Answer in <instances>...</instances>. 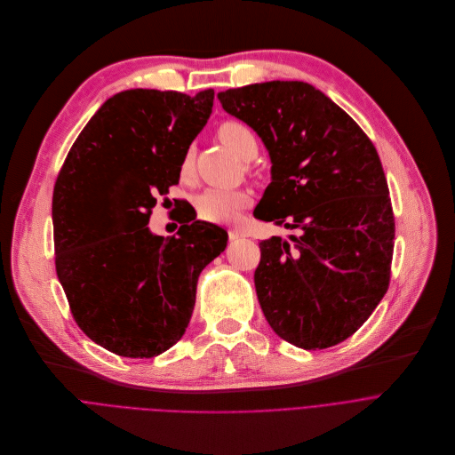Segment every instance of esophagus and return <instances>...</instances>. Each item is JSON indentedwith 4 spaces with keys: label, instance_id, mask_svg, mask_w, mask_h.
Listing matches in <instances>:
<instances>
[{
    "label": "esophagus",
    "instance_id": "1",
    "mask_svg": "<svg viewBox=\"0 0 455 455\" xmlns=\"http://www.w3.org/2000/svg\"><path fill=\"white\" fill-rule=\"evenodd\" d=\"M228 235H229V240H238V238H243V236H245V233H243L242 229H236V228H235V229H229Z\"/></svg>",
    "mask_w": 455,
    "mask_h": 455
}]
</instances>
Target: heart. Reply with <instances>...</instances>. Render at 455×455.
<instances>
[{"instance_id": "obj_1", "label": "heart", "mask_w": 455, "mask_h": 455, "mask_svg": "<svg viewBox=\"0 0 455 455\" xmlns=\"http://www.w3.org/2000/svg\"><path fill=\"white\" fill-rule=\"evenodd\" d=\"M219 138L242 159H251L258 152V141L252 131L236 120H226L219 125ZM196 150L188 148L180 161V175L190 177L194 172ZM251 196L243 190L208 188L197 197V213L208 222H231L247 208Z\"/></svg>"}]
</instances>
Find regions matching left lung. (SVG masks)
<instances>
[{"label":"left lung","instance_id":"8db88e82","mask_svg":"<svg viewBox=\"0 0 455 455\" xmlns=\"http://www.w3.org/2000/svg\"><path fill=\"white\" fill-rule=\"evenodd\" d=\"M219 100L256 131L272 161L254 217L299 229L259 242L254 287L265 319L303 349L346 340L391 282L395 215L373 141L307 82L251 84Z\"/></svg>","mask_w":455,"mask_h":455}]
</instances>
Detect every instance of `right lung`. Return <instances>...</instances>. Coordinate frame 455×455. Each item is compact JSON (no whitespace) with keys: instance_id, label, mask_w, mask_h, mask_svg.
Masks as SVG:
<instances>
[{"instance_id":"add662e5","label":"right lung","mask_w":455,"mask_h":455,"mask_svg":"<svg viewBox=\"0 0 455 455\" xmlns=\"http://www.w3.org/2000/svg\"><path fill=\"white\" fill-rule=\"evenodd\" d=\"M213 99V89L122 91L87 122L57 175L59 282L78 328L120 356L152 358L185 335L201 270L226 249L228 233L196 215L173 236L148 229Z\"/></svg>"}]
</instances>
